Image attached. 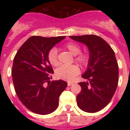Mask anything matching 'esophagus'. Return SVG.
Masks as SVG:
<instances>
[{"instance_id": "1", "label": "esophagus", "mask_w": 130, "mask_h": 130, "mask_svg": "<svg viewBox=\"0 0 130 130\" xmlns=\"http://www.w3.org/2000/svg\"><path fill=\"white\" fill-rule=\"evenodd\" d=\"M72 85H73V83H72L68 82V87H70V86H72Z\"/></svg>"}]
</instances>
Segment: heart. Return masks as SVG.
<instances>
[{"mask_svg":"<svg viewBox=\"0 0 130 130\" xmlns=\"http://www.w3.org/2000/svg\"><path fill=\"white\" fill-rule=\"evenodd\" d=\"M65 48L72 55L75 56V60L83 66L88 64L90 57L87 53L81 52V47L79 45L73 42H70L65 45ZM49 63L53 66H58L60 64L58 58V52L56 48H52L47 55ZM79 73V68L77 65L62 66L56 70L55 74L57 78L66 81H72Z\"/></svg>","mask_w":130,"mask_h":130,"instance_id":"obj_1","label":"heart"}]
</instances>
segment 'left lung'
<instances>
[{
  "label": "left lung",
  "mask_w": 130,
  "mask_h": 130,
  "mask_svg": "<svg viewBox=\"0 0 130 130\" xmlns=\"http://www.w3.org/2000/svg\"><path fill=\"white\" fill-rule=\"evenodd\" d=\"M70 38L85 44L89 50L87 70L80 82L81 91L77 104L81 110L96 112L104 109L114 95L119 82V66L115 54L104 39L96 35L70 36Z\"/></svg>",
  "instance_id": "8db88e82"
}]
</instances>
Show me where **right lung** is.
I'll list each match as a JSON object with an SVG mask.
<instances>
[{
	"instance_id": "right-lung-1",
	"label": "right lung",
	"mask_w": 130,
	"mask_h": 130,
	"mask_svg": "<svg viewBox=\"0 0 130 130\" xmlns=\"http://www.w3.org/2000/svg\"><path fill=\"white\" fill-rule=\"evenodd\" d=\"M65 37L33 36L15 56L11 75L16 94L34 113L48 115L55 111L60 96L67 87V83L61 79L49 81L53 70L47 58L49 51Z\"/></svg>"
}]
</instances>
